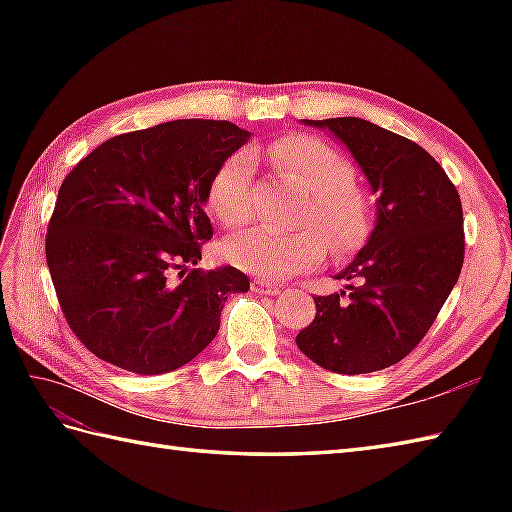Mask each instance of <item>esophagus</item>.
<instances>
[{
    "instance_id": "obj_1",
    "label": "esophagus",
    "mask_w": 512,
    "mask_h": 512,
    "mask_svg": "<svg viewBox=\"0 0 512 512\" xmlns=\"http://www.w3.org/2000/svg\"><path fill=\"white\" fill-rule=\"evenodd\" d=\"M253 290L259 292V295H279L281 286L273 284V281H264V279H255L253 281Z\"/></svg>"
}]
</instances>
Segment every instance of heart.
I'll return each mask as SVG.
<instances>
[{
  "label": "heart",
  "instance_id": "b5f03b06",
  "mask_svg": "<svg viewBox=\"0 0 512 512\" xmlns=\"http://www.w3.org/2000/svg\"><path fill=\"white\" fill-rule=\"evenodd\" d=\"M255 154L268 160L279 180L308 193L310 202L297 217L301 231L257 226L233 235L224 244L228 262L248 275L275 281L317 268L328 246L336 257H347L365 244L372 231V209L365 193L354 187V165L339 149L314 136H286L255 149ZM253 178V160L246 151H235L222 162L209 187L217 220L242 226L253 217Z\"/></svg>",
  "mask_w": 512,
  "mask_h": 512
}]
</instances>
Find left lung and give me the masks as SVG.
Here are the masks:
<instances>
[{"label": "left lung", "mask_w": 512, "mask_h": 512, "mask_svg": "<svg viewBox=\"0 0 512 512\" xmlns=\"http://www.w3.org/2000/svg\"><path fill=\"white\" fill-rule=\"evenodd\" d=\"M352 151L378 215L345 290L314 297L317 317L297 334L310 361L336 374L396 365L424 339L464 264V217L455 184L429 151L363 118L306 121Z\"/></svg>", "instance_id": "1"}]
</instances>
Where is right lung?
Segmentation results:
<instances>
[{
    "mask_svg": "<svg viewBox=\"0 0 512 512\" xmlns=\"http://www.w3.org/2000/svg\"><path fill=\"white\" fill-rule=\"evenodd\" d=\"M248 136L184 118L105 140L65 176L46 262L65 321L101 361L173 372L215 339L228 295L248 292L242 270L195 268L213 237L211 180Z\"/></svg>",
    "mask_w": 512,
    "mask_h": 512,
    "instance_id": "obj_1",
    "label": "right lung"
}]
</instances>
